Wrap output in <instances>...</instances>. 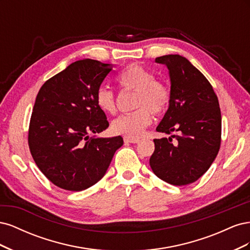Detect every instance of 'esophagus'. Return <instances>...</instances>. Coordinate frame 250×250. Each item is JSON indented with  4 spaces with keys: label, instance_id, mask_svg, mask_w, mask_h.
Instances as JSON below:
<instances>
[{
    "label": "esophagus",
    "instance_id": "obj_1",
    "mask_svg": "<svg viewBox=\"0 0 250 250\" xmlns=\"http://www.w3.org/2000/svg\"><path fill=\"white\" fill-rule=\"evenodd\" d=\"M124 142L126 144H137L140 142L139 139H132V138H127V137H124Z\"/></svg>",
    "mask_w": 250,
    "mask_h": 250
}]
</instances>
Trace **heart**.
Returning a JSON list of instances; mask_svg holds the SVG:
<instances>
[{"label": "heart", "mask_w": 250, "mask_h": 250, "mask_svg": "<svg viewBox=\"0 0 250 250\" xmlns=\"http://www.w3.org/2000/svg\"><path fill=\"white\" fill-rule=\"evenodd\" d=\"M117 83L125 92H135L134 108L138 110L113 120L111 130L123 137L141 138L152 123V112L160 115L167 108L171 97L170 88L162 81L155 80L153 73L135 63L128 65L119 74ZM95 99L101 111L107 115L116 113V98L110 89L100 86Z\"/></svg>", "instance_id": "obj_1"}]
</instances>
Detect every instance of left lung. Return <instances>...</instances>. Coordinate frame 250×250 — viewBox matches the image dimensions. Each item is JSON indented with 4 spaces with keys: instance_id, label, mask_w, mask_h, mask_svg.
<instances>
[{
    "instance_id": "obj_1",
    "label": "left lung",
    "mask_w": 250,
    "mask_h": 250,
    "mask_svg": "<svg viewBox=\"0 0 250 250\" xmlns=\"http://www.w3.org/2000/svg\"><path fill=\"white\" fill-rule=\"evenodd\" d=\"M155 62L167 65L171 81L169 108L156 131L178 134L153 140L150 167L166 183L186 186L208 170L220 149L219 101L208 80L186 57L165 55Z\"/></svg>"
}]
</instances>
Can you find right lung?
<instances>
[{
    "label": "right lung",
    "mask_w": 250,
    "mask_h": 250,
    "mask_svg": "<svg viewBox=\"0 0 250 250\" xmlns=\"http://www.w3.org/2000/svg\"><path fill=\"white\" fill-rule=\"evenodd\" d=\"M112 70L94 59L71 63L43 83L30 119L28 143L37 167L51 183L78 192L106 173L122 137L97 138L109 126L96 92Z\"/></svg>",
    "instance_id": "obj_1"
}]
</instances>
